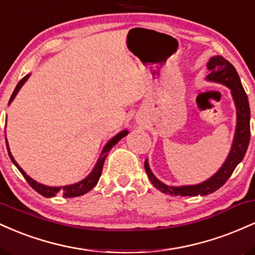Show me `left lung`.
I'll list each match as a JSON object with an SVG mask.
<instances>
[{"instance_id": "obj_1", "label": "left lung", "mask_w": 255, "mask_h": 255, "mask_svg": "<svg viewBox=\"0 0 255 255\" xmlns=\"http://www.w3.org/2000/svg\"><path fill=\"white\" fill-rule=\"evenodd\" d=\"M207 69L210 74L206 79L215 83L223 84L231 91L234 103L236 107V129L234 136L233 145H231L229 156L225 159L224 164L209 180L193 186L171 187L160 182L158 178L152 174L147 159L145 160V170L148 178L154 187L162 193L170 195H181V197H195V195H207L216 192L227 182L231 176L238 164L244 159L246 151L248 148L251 139V109L248 103V97L246 95L241 80L236 72L235 67L229 61L222 56H213L207 62Z\"/></svg>"}]
</instances>
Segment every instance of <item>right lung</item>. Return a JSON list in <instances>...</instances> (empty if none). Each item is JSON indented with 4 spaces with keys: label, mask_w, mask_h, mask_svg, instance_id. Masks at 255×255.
Listing matches in <instances>:
<instances>
[{
    "label": "right lung",
    "mask_w": 255,
    "mask_h": 255,
    "mask_svg": "<svg viewBox=\"0 0 255 255\" xmlns=\"http://www.w3.org/2000/svg\"><path fill=\"white\" fill-rule=\"evenodd\" d=\"M28 77H30V74L25 75V77L22 78L21 80L19 81V83H17L15 90H14L13 95H11V97L9 99V104L11 103V101H13V99L15 98L16 93L19 92L20 89H21L22 85L26 83V80H27ZM4 133H5V131H4ZM127 134H128V130H122V131H120L118 135L111 137L109 141L107 142V145L104 146L103 151H102L101 156H99L97 163H96V165H95V168H93V170L90 172L89 176L85 177L84 180L80 181V182H77V183H74V184H69V186H63V187H49V186H45V184L38 183L37 181H34L33 178H31L27 174H26L24 170H22L21 168H20L19 164H17V163L15 162V159H14V157L11 156V153H10V151H9V146H8L7 139H5V145H7L8 154H9L11 162H13L14 164H15L16 168L19 169V171L22 174V176L26 178V181H27L28 184H30V186L34 189V191L38 192L40 195H43V197H45V198L55 197V195H56L57 193H58V194H62L64 198H74V197H80V195L86 194L87 192L91 191V189H92L93 187H95L96 184H97L99 177H101V175H102V170H103L104 160H105V158H107L108 153H109V151L111 150V148H113L114 146L118 144V142L122 139V137L127 135Z\"/></svg>",
    "instance_id": "1"
}]
</instances>
